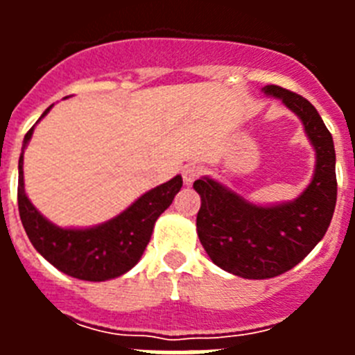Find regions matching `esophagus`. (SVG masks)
Segmentation results:
<instances>
[{
  "label": "esophagus",
  "instance_id": "esophagus-1",
  "mask_svg": "<svg viewBox=\"0 0 355 355\" xmlns=\"http://www.w3.org/2000/svg\"><path fill=\"white\" fill-rule=\"evenodd\" d=\"M181 174H183L184 184H192L193 181H196L197 178L200 175V168L197 167V165H184L183 171H181Z\"/></svg>",
  "mask_w": 355,
  "mask_h": 355
}]
</instances>
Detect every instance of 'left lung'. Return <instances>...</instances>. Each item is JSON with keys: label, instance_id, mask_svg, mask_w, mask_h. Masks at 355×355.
I'll list each match as a JSON object with an SVG mask.
<instances>
[{"label": "left lung", "instance_id": "8db88e82", "mask_svg": "<svg viewBox=\"0 0 355 355\" xmlns=\"http://www.w3.org/2000/svg\"><path fill=\"white\" fill-rule=\"evenodd\" d=\"M263 94L302 121L316 162L306 190L279 205H254L208 175L193 183L200 243L216 266L243 279H270L299 265L327 233L338 193L334 142L315 106L277 85L263 87Z\"/></svg>", "mask_w": 355, "mask_h": 355}]
</instances>
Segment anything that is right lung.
I'll use <instances>...</instances> for the list:
<instances>
[{
	"label": "right lung",
	"instance_id": "right-lung-1",
	"mask_svg": "<svg viewBox=\"0 0 355 355\" xmlns=\"http://www.w3.org/2000/svg\"><path fill=\"white\" fill-rule=\"evenodd\" d=\"M49 106L40 119L48 114ZM39 119V121H40ZM31 128L19 156L17 205L21 222L31 245L55 268L81 281H108L131 270L142 258L158 216L172 205L183 187L181 175L153 188L117 216L92 227H60L49 222L24 192L23 155L33 135Z\"/></svg>",
	"mask_w": 355,
	"mask_h": 355
}]
</instances>
